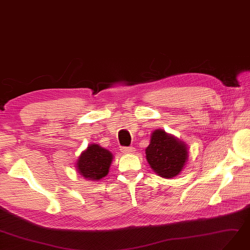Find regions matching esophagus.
<instances>
[{"label":"esophagus","instance_id":"34e87169","mask_svg":"<svg viewBox=\"0 0 250 250\" xmlns=\"http://www.w3.org/2000/svg\"><path fill=\"white\" fill-rule=\"evenodd\" d=\"M121 151H122L123 153H133L134 151H136V148L132 147V146H123L121 147Z\"/></svg>","mask_w":250,"mask_h":250}]
</instances>
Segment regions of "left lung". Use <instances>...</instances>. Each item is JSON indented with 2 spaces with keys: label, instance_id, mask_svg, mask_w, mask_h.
Segmentation results:
<instances>
[{
  "label": "left lung",
  "instance_id": "obj_1",
  "mask_svg": "<svg viewBox=\"0 0 250 250\" xmlns=\"http://www.w3.org/2000/svg\"><path fill=\"white\" fill-rule=\"evenodd\" d=\"M145 151L150 167L163 178L179 174L188 157L186 145L161 129L152 132L150 144Z\"/></svg>",
  "mask_w": 250,
  "mask_h": 250
}]
</instances>
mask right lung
I'll return each mask as SVG.
<instances>
[{"mask_svg": "<svg viewBox=\"0 0 250 250\" xmlns=\"http://www.w3.org/2000/svg\"><path fill=\"white\" fill-rule=\"evenodd\" d=\"M112 162V154L97 144H91L81 154L77 168L78 171L88 180H100L108 174Z\"/></svg>", "mask_w": 250, "mask_h": 250, "instance_id": "right-lung-1", "label": "right lung"}]
</instances>
